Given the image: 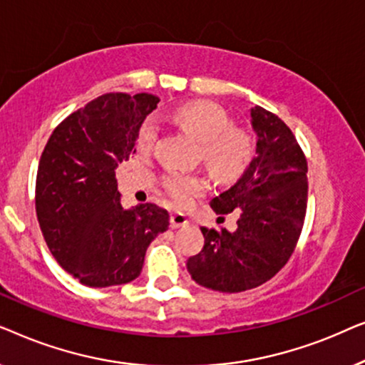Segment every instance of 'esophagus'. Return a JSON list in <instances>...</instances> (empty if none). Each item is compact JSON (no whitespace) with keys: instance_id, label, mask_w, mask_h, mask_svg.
I'll list each match as a JSON object with an SVG mask.
<instances>
[{"instance_id":"34e87169","label":"esophagus","mask_w":365,"mask_h":365,"mask_svg":"<svg viewBox=\"0 0 365 365\" xmlns=\"http://www.w3.org/2000/svg\"><path fill=\"white\" fill-rule=\"evenodd\" d=\"M169 222H171V227L173 229H178V227L186 226L189 221H187V217L184 216L182 212H173L171 217H169Z\"/></svg>"}]
</instances>
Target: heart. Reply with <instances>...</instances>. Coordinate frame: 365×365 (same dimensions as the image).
<instances>
[{
    "label": "heart",
    "mask_w": 365,
    "mask_h": 365,
    "mask_svg": "<svg viewBox=\"0 0 365 365\" xmlns=\"http://www.w3.org/2000/svg\"><path fill=\"white\" fill-rule=\"evenodd\" d=\"M173 121L202 143V158L221 179H237L251 164L256 148L246 131L231 128V119L221 106L211 101L186 103L174 109ZM156 126L144 121L138 131V148L149 153L156 143ZM163 186L174 202L187 204L207 191L206 178L199 174L171 171L163 179Z\"/></svg>",
    "instance_id": "b5f03b06"
}]
</instances>
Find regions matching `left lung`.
<instances>
[{
    "label": "left lung",
    "mask_w": 365,
    "mask_h": 365,
    "mask_svg": "<svg viewBox=\"0 0 365 365\" xmlns=\"http://www.w3.org/2000/svg\"><path fill=\"white\" fill-rule=\"evenodd\" d=\"M256 156L231 189L214 197L216 214L237 212V229L202 227L204 247L187 259L199 286L242 292L276 276L294 252L307 209V161L291 129L261 106L251 108Z\"/></svg>",
    "instance_id": "obj_1"
}]
</instances>
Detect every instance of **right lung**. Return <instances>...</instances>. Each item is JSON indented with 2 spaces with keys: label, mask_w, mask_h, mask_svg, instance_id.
<instances>
[{
  "label": "right lung",
  "mask_w": 365,
  "mask_h": 365,
  "mask_svg": "<svg viewBox=\"0 0 365 365\" xmlns=\"http://www.w3.org/2000/svg\"><path fill=\"white\" fill-rule=\"evenodd\" d=\"M158 96L103 94L49 136L36 174V216L53 257L89 287L131 282L146 249L169 226L166 209H124L116 168L136 153L138 131Z\"/></svg>",
  "instance_id": "right-lung-1"
}]
</instances>
